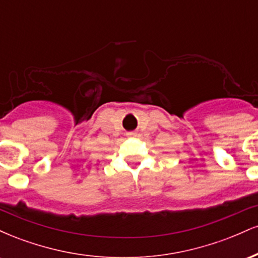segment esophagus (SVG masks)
Here are the masks:
<instances>
[{"label":"esophagus","instance_id":"esophagus-1","mask_svg":"<svg viewBox=\"0 0 258 258\" xmlns=\"http://www.w3.org/2000/svg\"><path fill=\"white\" fill-rule=\"evenodd\" d=\"M127 136H128V137H136V133H133V132H130L128 135H127Z\"/></svg>","mask_w":258,"mask_h":258}]
</instances>
